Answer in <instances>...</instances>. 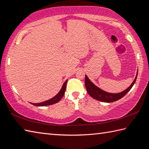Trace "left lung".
I'll list each match as a JSON object with an SVG mask.
<instances>
[{"mask_svg":"<svg viewBox=\"0 0 149 149\" xmlns=\"http://www.w3.org/2000/svg\"><path fill=\"white\" fill-rule=\"evenodd\" d=\"M137 75L138 72L136 74V76L134 81L132 82V84L130 85V86L127 88V89L125 90L124 91L118 93H108L107 92V91H105L102 90V89H100V88L97 87L95 84H94L89 79V78L87 77L86 75H85V86H86L88 93L89 94L91 97H93V99L101 101V102H113L120 99L129 92V90L131 89L132 87L133 86V85L134 84L136 80Z\"/></svg>","mask_w":149,"mask_h":149,"instance_id":"left-lung-1","label":"left lung"}]
</instances>
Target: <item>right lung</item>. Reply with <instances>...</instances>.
<instances>
[{
    "mask_svg": "<svg viewBox=\"0 0 149 149\" xmlns=\"http://www.w3.org/2000/svg\"><path fill=\"white\" fill-rule=\"evenodd\" d=\"M68 80H66L64 83H63L61 89L60 90V91L58 92V93L56 95V96L54 97L52 99H50L48 100L44 101V102H40V103H31L33 105H34L36 106H49V105H52V104H56L57 102H58L61 99V98L63 97L65 92L66 90V83H67Z\"/></svg>",
    "mask_w": 149,
    "mask_h": 149,
    "instance_id": "obj_1",
    "label": "right lung"
}]
</instances>
